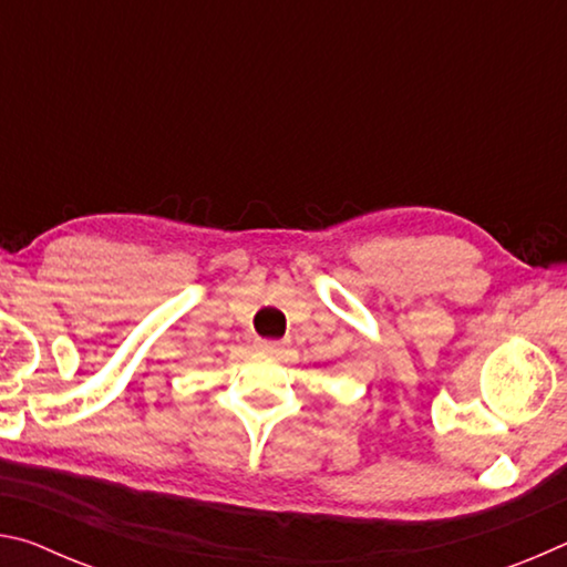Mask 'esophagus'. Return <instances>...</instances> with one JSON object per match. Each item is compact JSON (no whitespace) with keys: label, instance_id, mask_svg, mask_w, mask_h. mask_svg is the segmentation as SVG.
Masks as SVG:
<instances>
[{"label":"esophagus","instance_id":"1","mask_svg":"<svg viewBox=\"0 0 567 567\" xmlns=\"http://www.w3.org/2000/svg\"><path fill=\"white\" fill-rule=\"evenodd\" d=\"M257 348L265 352H282V342L277 340H257Z\"/></svg>","mask_w":567,"mask_h":567}]
</instances>
